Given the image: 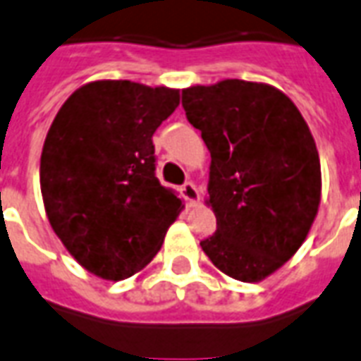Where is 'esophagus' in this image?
I'll return each instance as SVG.
<instances>
[{
	"label": "esophagus",
	"instance_id": "1",
	"mask_svg": "<svg viewBox=\"0 0 361 361\" xmlns=\"http://www.w3.org/2000/svg\"><path fill=\"white\" fill-rule=\"evenodd\" d=\"M181 195H183V199H185L188 204H191V207L199 201V191H197V185H195L193 181H185V183L181 185Z\"/></svg>",
	"mask_w": 361,
	"mask_h": 361
}]
</instances>
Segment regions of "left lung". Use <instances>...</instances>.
Segmentation results:
<instances>
[{"mask_svg": "<svg viewBox=\"0 0 361 361\" xmlns=\"http://www.w3.org/2000/svg\"><path fill=\"white\" fill-rule=\"evenodd\" d=\"M210 151L216 231L201 247L216 268L262 281L295 255L319 207L316 141L295 103L268 84L224 80L181 92Z\"/></svg>", "mask_w": 361, "mask_h": 361, "instance_id": "8db88e82", "label": "left lung"}]
</instances>
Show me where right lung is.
<instances>
[{
    "mask_svg": "<svg viewBox=\"0 0 361 361\" xmlns=\"http://www.w3.org/2000/svg\"><path fill=\"white\" fill-rule=\"evenodd\" d=\"M180 92L130 80L82 85L45 137L39 185L53 231L87 271L111 281L153 260L181 201L157 178L153 133Z\"/></svg>",
    "mask_w": 361,
    "mask_h": 361,
    "instance_id": "add662e5",
    "label": "right lung"
}]
</instances>
